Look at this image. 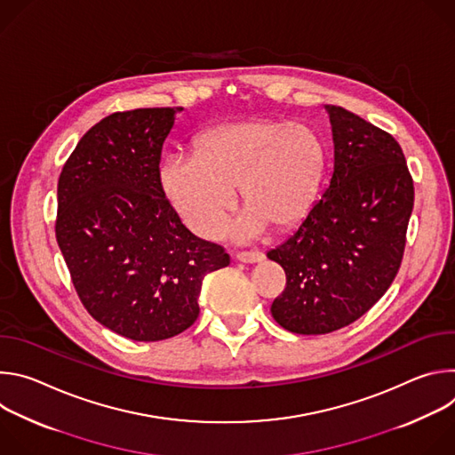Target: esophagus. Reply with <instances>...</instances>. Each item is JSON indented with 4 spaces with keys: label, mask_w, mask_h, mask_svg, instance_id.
<instances>
[{
    "label": "esophagus",
    "mask_w": 455,
    "mask_h": 455,
    "mask_svg": "<svg viewBox=\"0 0 455 455\" xmlns=\"http://www.w3.org/2000/svg\"><path fill=\"white\" fill-rule=\"evenodd\" d=\"M235 259H237V261H241V263L253 265V263H261L263 259H265V255L261 251H239L235 255Z\"/></svg>",
    "instance_id": "34e87169"
}]
</instances>
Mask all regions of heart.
<instances>
[{
	"instance_id": "1",
	"label": "heart",
	"mask_w": 455,
	"mask_h": 455,
	"mask_svg": "<svg viewBox=\"0 0 455 455\" xmlns=\"http://www.w3.org/2000/svg\"><path fill=\"white\" fill-rule=\"evenodd\" d=\"M328 149L315 127L302 122L250 118L209 129L192 156H169L160 167L162 190L183 223L200 237H216L234 192L246 211L235 237L246 241L267 225L284 232L315 204Z\"/></svg>"
}]
</instances>
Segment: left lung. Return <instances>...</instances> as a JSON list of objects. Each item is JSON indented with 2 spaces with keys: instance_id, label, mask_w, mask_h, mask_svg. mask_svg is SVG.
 <instances>
[{
  "instance_id": "left-lung-1",
  "label": "left lung",
  "mask_w": 455,
  "mask_h": 455,
  "mask_svg": "<svg viewBox=\"0 0 455 455\" xmlns=\"http://www.w3.org/2000/svg\"><path fill=\"white\" fill-rule=\"evenodd\" d=\"M326 111L335 148L330 183L299 228L267 253L286 274L272 316L297 335L349 326L381 299L400 270L414 207L400 144L340 106Z\"/></svg>"
}]
</instances>
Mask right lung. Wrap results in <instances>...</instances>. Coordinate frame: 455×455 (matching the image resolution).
Wrapping results in <instances>:
<instances>
[{
  "instance_id": "1",
  "label": "right lung",
  "mask_w": 455,
  "mask_h": 455,
  "mask_svg": "<svg viewBox=\"0 0 455 455\" xmlns=\"http://www.w3.org/2000/svg\"><path fill=\"white\" fill-rule=\"evenodd\" d=\"M181 108L113 113L64 164L55 237L88 313L135 342L180 335L200 315L207 274L228 267L167 202L160 156Z\"/></svg>"
}]
</instances>
